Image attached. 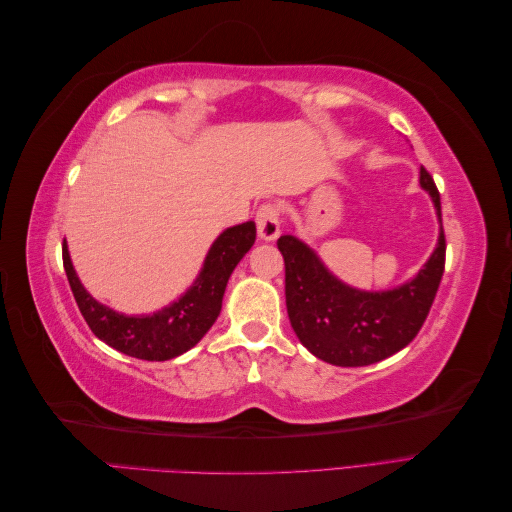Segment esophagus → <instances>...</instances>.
<instances>
[{
	"label": "esophagus",
	"instance_id": "obj_1",
	"mask_svg": "<svg viewBox=\"0 0 512 512\" xmlns=\"http://www.w3.org/2000/svg\"><path fill=\"white\" fill-rule=\"evenodd\" d=\"M280 209L275 205H262L256 213V226H258V237L262 241H275L280 237Z\"/></svg>",
	"mask_w": 512,
	"mask_h": 512
}]
</instances>
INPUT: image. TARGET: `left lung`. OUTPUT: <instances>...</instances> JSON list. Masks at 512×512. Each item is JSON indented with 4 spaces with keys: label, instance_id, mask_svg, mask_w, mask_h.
<instances>
[{
    "label": "left lung",
    "instance_id": "obj_1",
    "mask_svg": "<svg viewBox=\"0 0 512 512\" xmlns=\"http://www.w3.org/2000/svg\"><path fill=\"white\" fill-rule=\"evenodd\" d=\"M418 183L429 194L440 224L438 243L410 280L384 290L356 288L324 265L305 239L284 235L277 247L286 265V307L299 342L324 363L363 367L404 350L421 331L444 273L440 194L421 166Z\"/></svg>",
    "mask_w": 512,
    "mask_h": 512
}]
</instances>
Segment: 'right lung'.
I'll return each instance as SVG.
<instances>
[{"mask_svg": "<svg viewBox=\"0 0 512 512\" xmlns=\"http://www.w3.org/2000/svg\"><path fill=\"white\" fill-rule=\"evenodd\" d=\"M256 241V224L222 230L209 247L196 280L173 303L153 314H121L91 297L76 275L64 241V269L89 329L111 348L143 361H168L194 348L222 312L224 290L241 258Z\"/></svg>", "mask_w": 512, "mask_h": 512, "instance_id": "right-lung-1", "label": "right lung"}]
</instances>
